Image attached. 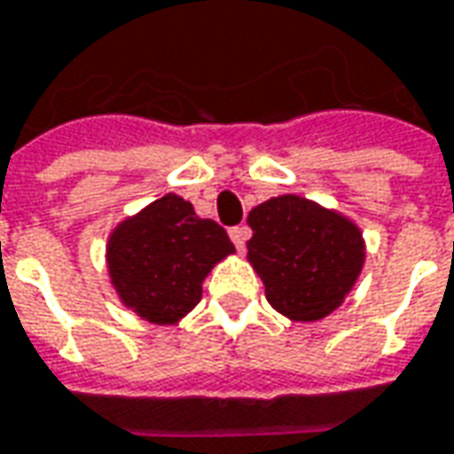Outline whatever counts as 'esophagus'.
Masks as SVG:
<instances>
[{"mask_svg": "<svg viewBox=\"0 0 454 454\" xmlns=\"http://www.w3.org/2000/svg\"><path fill=\"white\" fill-rule=\"evenodd\" d=\"M230 237H232L234 247L242 252V249H245V242L249 239V227L247 224H237V227H232V230H230Z\"/></svg>", "mask_w": 454, "mask_h": 454, "instance_id": "1", "label": "esophagus"}]
</instances>
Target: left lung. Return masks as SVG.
<instances>
[{
    "mask_svg": "<svg viewBox=\"0 0 454 454\" xmlns=\"http://www.w3.org/2000/svg\"><path fill=\"white\" fill-rule=\"evenodd\" d=\"M247 224V260L277 312L315 322L342 305L364 262L357 224L297 194L257 205Z\"/></svg>",
    "mask_w": 454,
    "mask_h": 454,
    "instance_id": "8db88e82",
    "label": "left lung"
}]
</instances>
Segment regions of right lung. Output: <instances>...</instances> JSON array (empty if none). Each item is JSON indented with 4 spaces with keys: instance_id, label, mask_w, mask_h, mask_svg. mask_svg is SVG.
Here are the masks:
<instances>
[{
    "instance_id": "obj_1",
    "label": "right lung",
    "mask_w": 454,
    "mask_h": 454,
    "mask_svg": "<svg viewBox=\"0 0 454 454\" xmlns=\"http://www.w3.org/2000/svg\"><path fill=\"white\" fill-rule=\"evenodd\" d=\"M234 245L217 222L200 220L177 194L124 220L106 245L112 285L127 307L154 325H175L202 297L212 267Z\"/></svg>"
}]
</instances>
